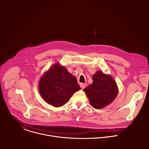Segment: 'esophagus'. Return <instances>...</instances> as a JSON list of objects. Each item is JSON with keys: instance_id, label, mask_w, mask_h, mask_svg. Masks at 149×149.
<instances>
[{"instance_id": "obj_1", "label": "esophagus", "mask_w": 149, "mask_h": 149, "mask_svg": "<svg viewBox=\"0 0 149 149\" xmlns=\"http://www.w3.org/2000/svg\"><path fill=\"white\" fill-rule=\"evenodd\" d=\"M80 86L81 89H84L85 86H86V85H85V84H84V83H80Z\"/></svg>"}]
</instances>
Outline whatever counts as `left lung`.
<instances>
[{"instance_id": "left-lung-1", "label": "left lung", "mask_w": 149, "mask_h": 149, "mask_svg": "<svg viewBox=\"0 0 149 149\" xmlns=\"http://www.w3.org/2000/svg\"><path fill=\"white\" fill-rule=\"evenodd\" d=\"M93 83L84 89L90 104L96 109L109 104L116 97L118 90L111 76L97 72L92 77Z\"/></svg>"}]
</instances>
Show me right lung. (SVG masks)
Segmentation results:
<instances>
[{"label": "right lung", "mask_w": 149, "mask_h": 149, "mask_svg": "<svg viewBox=\"0 0 149 149\" xmlns=\"http://www.w3.org/2000/svg\"><path fill=\"white\" fill-rule=\"evenodd\" d=\"M38 86L45 101L56 107L64 106L80 89L76 78L58 64H54L43 75Z\"/></svg>", "instance_id": "obj_1"}]
</instances>
